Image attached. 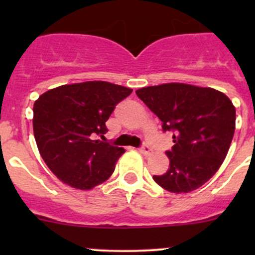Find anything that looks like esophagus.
<instances>
[{
    "label": "esophagus",
    "instance_id": "34e87169",
    "mask_svg": "<svg viewBox=\"0 0 255 255\" xmlns=\"http://www.w3.org/2000/svg\"><path fill=\"white\" fill-rule=\"evenodd\" d=\"M139 151L143 154V155H150V153H151L150 148H149V145H146V144H143V145L140 146Z\"/></svg>",
    "mask_w": 255,
    "mask_h": 255
}]
</instances>
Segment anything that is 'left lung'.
Returning a JSON list of instances; mask_svg holds the SVG:
<instances>
[{
  "label": "left lung",
  "mask_w": 255,
  "mask_h": 255,
  "mask_svg": "<svg viewBox=\"0 0 255 255\" xmlns=\"http://www.w3.org/2000/svg\"><path fill=\"white\" fill-rule=\"evenodd\" d=\"M137 96L173 133L174 145L163 175L154 181L175 194L190 192L207 182L220 169L236 129V109L223 92L211 87L171 82L143 87Z\"/></svg>",
  "instance_id": "8db88e82"
}]
</instances>
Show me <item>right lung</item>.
I'll return each mask as SVG.
<instances>
[{
    "label": "right lung",
    "mask_w": 255,
    "mask_h": 255,
    "mask_svg": "<svg viewBox=\"0 0 255 255\" xmlns=\"http://www.w3.org/2000/svg\"><path fill=\"white\" fill-rule=\"evenodd\" d=\"M133 90L106 81L63 85L33 106V130L48 168L64 184L90 190L106 181L125 149L95 139L106 134L116 105Z\"/></svg>",
    "instance_id": "1"
}]
</instances>
